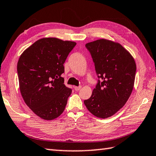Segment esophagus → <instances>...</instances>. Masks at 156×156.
Segmentation results:
<instances>
[{
    "mask_svg": "<svg viewBox=\"0 0 156 156\" xmlns=\"http://www.w3.org/2000/svg\"><path fill=\"white\" fill-rule=\"evenodd\" d=\"M81 89V86H79V87H74V89L75 90H79Z\"/></svg>",
    "mask_w": 156,
    "mask_h": 156,
    "instance_id": "esophagus-1",
    "label": "esophagus"
}]
</instances>
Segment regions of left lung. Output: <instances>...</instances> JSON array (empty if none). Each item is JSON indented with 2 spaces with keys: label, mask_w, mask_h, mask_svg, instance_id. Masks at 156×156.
I'll return each instance as SVG.
<instances>
[{
  "label": "left lung",
  "mask_w": 156,
  "mask_h": 156,
  "mask_svg": "<svg viewBox=\"0 0 156 156\" xmlns=\"http://www.w3.org/2000/svg\"><path fill=\"white\" fill-rule=\"evenodd\" d=\"M99 78L90 98L84 101L93 115L111 117L125 105L134 87L136 66L121 44L104 39L85 45Z\"/></svg>",
  "instance_id": "1"
}]
</instances>
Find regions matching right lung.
Masks as SVG:
<instances>
[{
  "label": "right lung",
  "mask_w": 156,
  "mask_h": 156,
  "mask_svg": "<svg viewBox=\"0 0 156 156\" xmlns=\"http://www.w3.org/2000/svg\"><path fill=\"white\" fill-rule=\"evenodd\" d=\"M73 41L54 37L39 39L20 57L17 71L20 90L27 105L44 119L64 111L72 90L64 84L63 64L75 47Z\"/></svg>",
  "instance_id": "add662e5"
}]
</instances>
